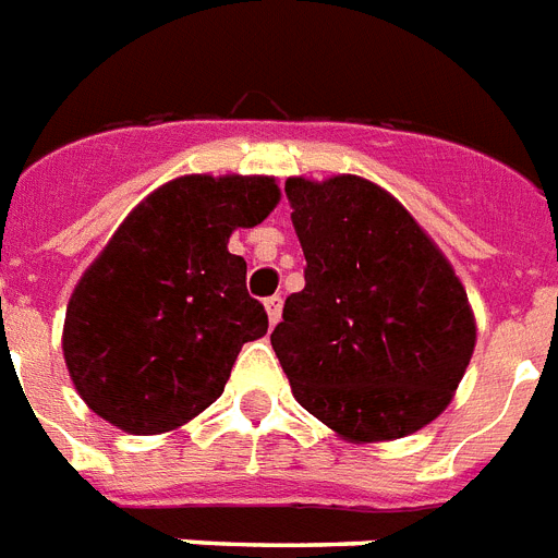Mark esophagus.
I'll return each instance as SVG.
<instances>
[{
	"label": "esophagus",
	"instance_id": "obj_1",
	"mask_svg": "<svg viewBox=\"0 0 558 558\" xmlns=\"http://www.w3.org/2000/svg\"><path fill=\"white\" fill-rule=\"evenodd\" d=\"M266 315H269L271 326L278 324L280 315H283V301H280V294H271V298H266Z\"/></svg>",
	"mask_w": 558,
	"mask_h": 558
}]
</instances>
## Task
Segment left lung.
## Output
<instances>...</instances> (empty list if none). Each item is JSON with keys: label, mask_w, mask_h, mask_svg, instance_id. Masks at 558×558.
Listing matches in <instances>:
<instances>
[{"label": "left lung", "mask_w": 558, "mask_h": 558, "mask_svg": "<svg viewBox=\"0 0 558 558\" xmlns=\"http://www.w3.org/2000/svg\"><path fill=\"white\" fill-rule=\"evenodd\" d=\"M306 287L271 332L292 396L347 441H392L452 401L475 318L450 260L381 185L289 177Z\"/></svg>", "instance_id": "left-lung-1"}]
</instances>
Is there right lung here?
<instances>
[{
  "label": "right lung",
  "instance_id": "add662e5",
  "mask_svg": "<svg viewBox=\"0 0 558 558\" xmlns=\"http://www.w3.org/2000/svg\"><path fill=\"white\" fill-rule=\"evenodd\" d=\"M278 201L275 177L185 174L122 220L62 329L71 381L99 418L157 436L220 398L240 347L269 329L229 238L264 223Z\"/></svg>",
  "mask_w": 558,
  "mask_h": 558
}]
</instances>
